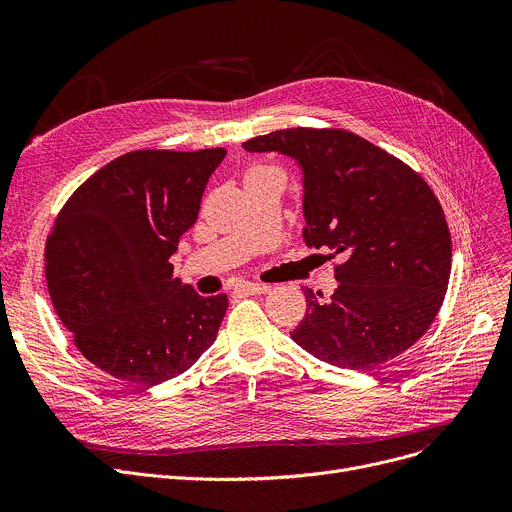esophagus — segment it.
<instances>
[{
  "mask_svg": "<svg viewBox=\"0 0 512 512\" xmlns=\"http://www.w3.org/2000/svg\"><path fill=\"white\" fill-rule=\"evenodd\" d=\"M238 290L245 292V294H265V292H270V286L259 284V282H245V284L238 286Z\"/></svg>",
  "mask_w": 512,
  "mask_h": 512,
  "instance_id": "obj_1",
  "label": "esophagus"
}]
</instances>
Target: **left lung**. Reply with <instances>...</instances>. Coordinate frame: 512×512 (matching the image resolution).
<instances>
[{
  "mask_svg": "<svg viewBox=\"0 0 512 512\" xmlns=\"http://www.w3.org/2000/svg\"><path fill=\"white\" fill-rule=\"evenodd\" d=\"M242 147L297 159L305 242L342 257L328 301L303 290L307 313L292 340L321 361L361 371L405 353L432 326L450 278V232L429 184L342 128H284Z\"/></svg>",
  "mask_w": 512,
  "mask_h": 512,
  "instance_id": "8db88e82",
  "label": "left lung"
}]
</instances>
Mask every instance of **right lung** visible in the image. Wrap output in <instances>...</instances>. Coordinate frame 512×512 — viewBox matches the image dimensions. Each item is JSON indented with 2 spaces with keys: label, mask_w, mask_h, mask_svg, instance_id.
<instances>
[{
  "label": "right lung",
  "mask_w": 512,
  "mask_h": 512,
  "mask_svg": "<svg viewBox=\"0 0 512 512\" xmlns=\"http://www.w3.org/2000/svg\"><path fill=\"white\" fill-rule=\"evenodd\" d=\"M224 157L222 147L124 153L80 184L53 222L51 303L78 351L112 378L157 386L218 336L228 297H199L174 278L170 257Z\"/></svg>",
  "instance_id": "add662e5"
}]
</instances>
